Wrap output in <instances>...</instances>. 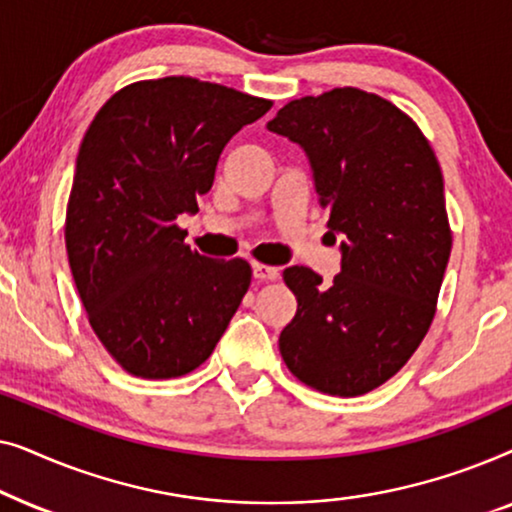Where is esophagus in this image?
Instances as JSON below:
<instances>
[{
    "label": "esophagus",
    "mask_w": 512,
    "mask_h": 512,
    "mask_svg": "<svg viewBox=\"0 0 512 512\" xmlns=\"http://www.w3.org/2000/svg\"><path fill=\"white\" fill-rule=\"evenodd\" d=\"M254 277L261 279V282H275V279H279V268H275V265L254 263Z\"/></svg>",
    "instance_id": "obj_1"
}]
</instances>
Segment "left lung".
Returning <instances> with one entry per match:
<instances>
[{
  "label": "left lung",
  "mask_w": 512,
  "mask_h": 512,
  "mask_svg": "<svg viewBox=\"0 0 512 512\" xmlns=\"http://www.w3.org/2000/svg\"><path fill=\"white\" fill-rule=\"evenodd\" d=\"M268 130L305 151L328 235L342 237L333 282L284 270L298 310L279 352L307 387L368 394L408 363L436 314L452 251L436 153L410 116L359 88L293 100Z\"/></svg>",
  "instance_id": "obj_1"
}]
</instances>
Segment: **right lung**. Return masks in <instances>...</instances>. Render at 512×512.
Wrapping results in <instances>:
<instances>
[{
  "instance_id": "add662e5",
  "label": "right lung",
  "mask_w": 512,
  "mask_h": 512,
  "mask_svg": "<svg viewBox=\"0 0 512 512\" xmlns=\"http://www.w3.org/2000/svg\"><path fill=\"white\" fill-rule=\"evenodd\" d=\"M272 107L191 76L139 81L111 95L83 137L65 242L81 303L107 352L144 380L209 359L251 284L242 258L184 244L223 146Z\"/></svg>"
}]
</instances>
